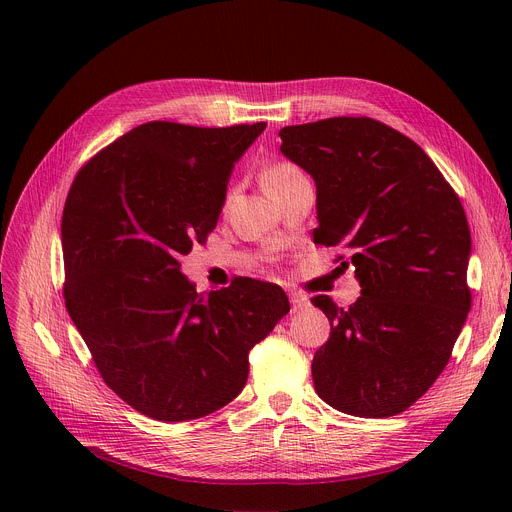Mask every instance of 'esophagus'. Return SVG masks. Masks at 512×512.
Here are the masks:
<instances>
[{"instance_id":"34e87169","label":"esophagus","mask_w":512,"mask_h":512,"mask_svg":"<svg viewBox=\"0 0 512 512\" xmlns=\"http://www.w3.org/2000/svg\"><path fill=\"white\" fill-rule=\"evenodd\" d=\"M289 302H291V310H294V312H300V310L310 306L308 298H304L300 294H289Z\"/></svg>"}]
</instances>
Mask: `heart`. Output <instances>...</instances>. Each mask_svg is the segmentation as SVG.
Returning <instances> with one entry per match:
<instances>
[{
	"instance_id": "b5f03b06",
	"label": "heart",
	"mask_w": 512,
	"mask_h": 512,
	"mask_svg": "<svg viewBox=\"0 0 512 512\" xmlns=\"http://www.w3.org/2000/svg\"><path fill=\"white\" fill-rule=\"evenodd\" d=\"M300 170L294 166V164H289V162H277V164H271L265 172H263V186L267 188V190H271V188H275V186H279V184H283L285 180H289L291 176H296Z\"/></svg>"
}]
</instances>
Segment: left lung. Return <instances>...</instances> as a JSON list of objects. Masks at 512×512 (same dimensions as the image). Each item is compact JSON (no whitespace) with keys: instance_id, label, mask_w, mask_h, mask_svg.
Segmentation results:
<instances>
[{"instance_id":"8db88e82","label":"left lung","mask_w":512,"mask_h":512,"mask_svg":"<svg viewBox=\"0 0 512 512\" xmlns=\"http://www.w3.org/2000/svg\"><path fill=\"white\" fill-rule=\"evenodd\" d=\"M279 137L316 182L314 243L342 247L362 287L348 310L312 300L330 320L316 393L348 415H397L442 375L470 312L462 202L413 139L377 119L330 117Z\"/></svg>"}]
</instances>
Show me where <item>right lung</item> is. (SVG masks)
<instances>
[{"instance_id":"right-lung-1","label":"right lung","mask_w":512,"mask_h":512,"mask_svg":"<svg viewBox=\"0 0 512 512\" xmlns=\"http://www.w3.org/2000/svg\"><path fill=\"white\" fill-rule=\"evenodd\" d=\"M265 127L143 123L68 190L66 310L109 389L152 419H198L231 403L249 350L289 312L275 283L239 277L200 296L180 269L216 227L233 166Z\"/></svg>"}]
</instances>
